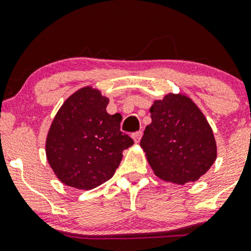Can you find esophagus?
Returning a JSON list of instances; mask_svg holds the SVG:
<instances>
[{
  "label": "esophagus",
  "instance_id": "esophagus-1",
  "mask_svg": "<svg viewBox=\"0 0 251 251\" xmlns=\"http://www.w3.org/2000/svg\"><path fill=\"white\" fill-rule=\"evenodd\" d=\"M141 137H142V132H141V131H138V132L132 133V138H133V141H135V143L140 142Z\"/></svg>",
  "mask_w": 251,
  "mask_h": 251
}]
</instances>
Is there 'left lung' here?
<instances>
[{
	"instance_id": "1",
	"label": "left lung",
	"mask_w": 251,
	"mask_h": 251,
	"mask_svg": "<svg viewBox=\"0 0 251 251\" xmlns=\"http://www.w3.org/2000/svg\"><path fill=\"white\" fill-rule=\"evenodd\" d=\"M150 111L152 123L141 147L154 174L179 185L200 179L217 158L213 131L202 111L181 93L154 100Z\"/></svg>"
}]
</instances>
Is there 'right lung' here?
I'll use <instances>...</instances> for the list:
<instances>
[{
  "label": "right lung",
  "mask_w": 251,
  "mask_h": 251,
  "mask_svg": "<svg viewBox=\"0 0 251 251\" xmlns=\"http://www.w3.org/2000/svg\"><path fill=\"white\" fill-rule=\"evenodd\" d=\"M109 99L83 87L65 100L46 137V158L67 186L91 190L108 181L133 140L120 131L121 115L106 113Z\"/></svg>",
  "instance_id": "1"
}]
</instances>
